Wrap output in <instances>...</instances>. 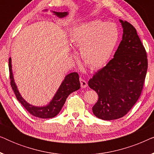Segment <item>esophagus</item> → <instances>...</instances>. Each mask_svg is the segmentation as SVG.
I'll return each instance as SVG.
<instances>
[{"instance_id": "obj_1", "label": "esophagus", "mask_w": 154, "mask_h": 154, "mask_svg": "<svg viewBox=\"0 0 154 154\" xmlns=\"http://www.w3.org/2000/svg\"><path fill=\"white\" fill-rule=\"evenodd\" d=\"M80 83H81V86L82 88H85L87 87L88 84H87V82H86L85 80H83V79H80Z\"/></svg>"}]
</instances>
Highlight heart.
Instances as JSON below:
<instances>
[{"label":"heart","instance_id":"b5f03b06","mask_svg":"<svg viewBox=\"0 0 154 154\" xmlns=\"http://www.w3.org/2000/svg\"><path fill=\"white\" fill-rule=\"evenodd\" d=\"M119 37V29L115 24L93 20L75 27L70 41L73 47L80 49L83 62L92 70H99L111 58Z\"/></svg>","mask_w":154,"mask_h":154}]
</instances>
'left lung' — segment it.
I'll return each mask as SVG.
<instances>
[{"mask_svg":"<svg viewBox=\"0 0 154 154\" xmlns=\"http://www.w3.org/2000/svg\"><path fill=\"white\" fill-rule=\"evenodd\" d=\"M119 21L123 38L113 58L88 81L99 97L92 112L105 121L122 118L132 108L142 92L148 68L146 52L135 28Z\"/></svg>","mask_w":154,"mask_h":154,"instance_id":"left-lung-1","label":"left lung"}]
</instances>
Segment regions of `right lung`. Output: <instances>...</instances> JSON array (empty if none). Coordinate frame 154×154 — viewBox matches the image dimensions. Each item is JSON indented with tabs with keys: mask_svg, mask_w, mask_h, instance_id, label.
Listing matches in <instances>:
<instances>
[{
	"mask_svg": "<svg viewBox=\"0 0 154 154\" xmlns=\"http://www.w3.org/2000/svg\"><path fill=\"white\" fill-rule=\"evenodd\" d=\"M45 10V11H47ZM54 14L57 16L59 18H63L68 15V12H54L52 11ZM9 71L10 85L15 94L17 100L21 103V104L29 111L32 116L40 119H51L56 116L60 113L61 109L64 106L66 98L73 92L76 91L81 88V83L79 81V75L76 72L69 73L65 76L64 81H62L57 91L54 94L52 100L50 101L49 104L44 106H35L31 105L24 100L21 95L20 92L17 87L15 82L14 81L13 73L12 69V60L11 58L9 60Z\"/></svg>",
	"mask_w": 154,
	"mask_h": 154,
	"instance_id": "1",
	"label": "right lung"
}]
</instances>
